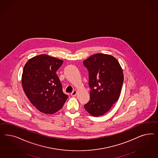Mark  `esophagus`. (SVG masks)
Segmentation results:
<instances>
[{"mask_svg":"<svg viewBox=\"0 0 158 158\" xmlns=\"http://www.w3.org/2000/svg\"><path fill=\"white\" fill-rule=\"evenodd\" d=\"M77 90H73V91H72V93H71V96H77Z\"/></svg>","mask_w":158,"mask_h":158,"instance_id":"esophagus-1","label":"esophagus"}]
</instances>
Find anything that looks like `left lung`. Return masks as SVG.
Wrapping results in <instances>:
<instances>
[{
	"instance_id": "1",
	"label": "left lung",
	"mask_w": 158,
	"mask_h": 158,
	"mask_svg": "<svg viewBox=\"0 0 158 158\" xmlns=\"http://www.w3.org/2000/svg\"><path fill=\"white\" fill-rule=\"evenodd\" d=\"M89 71L90 101L85 108L93 116L105 114L118 100L124 77L118 60L111 55L98 53L83 61Z\"/></svg>"
}]
</instances>
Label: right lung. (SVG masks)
I'll list each match as a JSON object with an SVG mask.
<instances>
[{
	"label": "right lung",
	"instance_id": "add662e5",
	"mask_svg": "<svg viewBox=\"0 0 158 158\" xmlns=\"http://www.w3.org/2000/svg\"><path fill=\"white\" fill-rule=\"evenodd\" d=\"M63 61L41 54L29 60L22 75L24 92L36 109L53 114L62 108L68 96L62 91L56 72Z\"/></svg>",
	"mask_w": 158,
	"mask_h": 158
}]
</instances>
